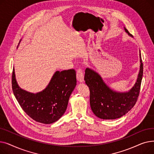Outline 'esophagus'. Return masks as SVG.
Segmentation results:
<instances>
[{
    "label": "esophagus",
    "instance_id": "esophagus-1",
    "mask_svg": "<svg viewBox=\"0 0 154 154\" xmlns=\"http://www.w3.org/2000/svg\"><path fill=\"white\" fill-rule=\"evenodd\" d=\"M84 76L82 70L80 69H78L77 71V80L79 82H83L84 81Z\"/></svg>",
    "mask_w": 154,
    "mask_h": 154
}]
</instances>
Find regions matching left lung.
Segmentation results:
<instances>
[{"instance_id":"left-lung-1","label":"left lung","mask_w":154,"mask_h":154,"mask_svg":"<svg viewBox=\"0 0 154 154\" xmlns=\"http://www.w3.org/2000/svg\"><path fill=\"white\" fill-rule=\"evenodd\" d=\"M128 35L132 36L124 27ZM140 70L136 82L128 92H117L104 82L99 73L87 68L84 80L90 90V104L94 114L100 119L113 120L122 117L135 106L140 93L143 63L140 52Z\"/></svg>"}]
</instances>
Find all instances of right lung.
I'll use <instances>...</instances> for the list:
<instances>
[{
	"label": "right lung",
	"instance_id": "1",
	"mask_svg": "<svg viewBox=\"0 0 154 154\" xmlns=\"http://www.w3.org/2000/svg\"><path fill=\"white\" fill-rule=\"evenodd\" d=\"M76 83L75 70L56 71L45 88L34 94L21 88L14 69L12 72V91L20 107L32 119L45 124H52L63 115Z\"/></svg>",
	"mask_w": 154,
	"mask_h": 154
}]
</instances>
